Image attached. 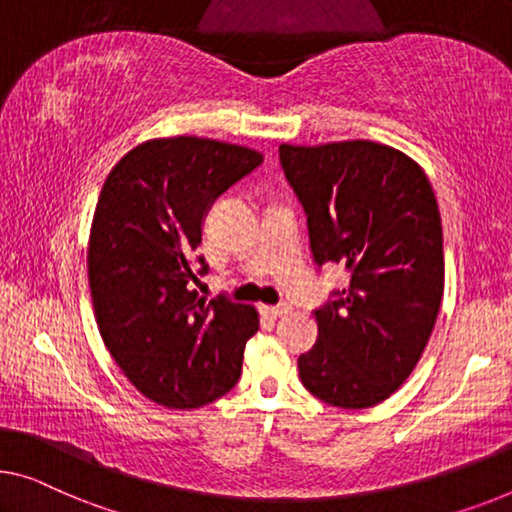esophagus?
<instances>
[{
  "label": "esophagus",
  "mask_w": 512,
  "mask_h": 512,
  "mask_svg": "<svg viewBox=\"0 0 512 512\" xmlns=\"http://www.w3.org/2000/svg\"><path fill=\"white\" fill-rule=\"evenodd\" d=\"M292 312V305L282 303V305H262V315L271 317V319H278V317H285Z\"/></svg>",
  "instance_id": "esophagus-1"
}]
</instances>
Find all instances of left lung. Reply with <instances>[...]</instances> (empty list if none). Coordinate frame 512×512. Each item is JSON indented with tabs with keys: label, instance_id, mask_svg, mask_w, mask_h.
Instances as JSON below:
<instances>
[{
	"label": "left lung",
	"instance_id": "left-lung-1",
	"mask_svg": "<svg viewBox=\"0 0 512 512\" xmlns=\"http://www.w3.org/2000/svg\"><path fill=\"white\" fill-rule=\"evenodd\" d=\"M308 213L317 264H345L349 287L319 308L299 356L303 386L342 409L384 402L421 361L444 296V236L432 183L400 149L372 140L280 144Z\"/></svg>",
	"mask_w": 512,
	"mask_h": 512
}]
</instances>
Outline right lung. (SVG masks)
<instances>
[{
  "instance_id": "obj_1",
  "label": "right lung",
  "mask_w": 512,
  "mask_h": 512,
  "mask_svg": "<svg viewBox=\"0 0 512 512\" xmlns=\"http://www.w3.org/2000/svg\"><path fill=\"white\" fill-rule=\"evenodd\" d=\"M262 160L211 137H154L103 183L87 246L96 324L128 381L167 409L204 407L234 388L259 329L253 305L200 299L190 262L209 204Z\"/></svg>"
}]
</instances>
